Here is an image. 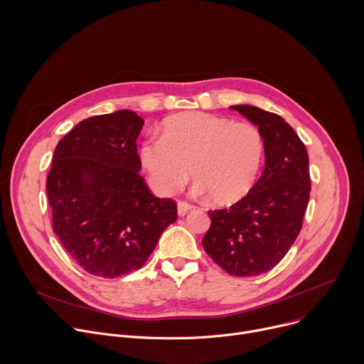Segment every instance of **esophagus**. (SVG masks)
I'll list each match as a JSON object with an SVG mask.
<instances>
[{
	"label": "esophagus",
	"mask_w": 364,
	"mask_h": 364,
	"mask_svg": "<svg viewBox=\"0 0 364 364\" xmlns=\"http://www.w3.org/2000/svg\"><path fill=\"white\" fill-rule=\"evenodd\" d=\"M191 209H193V205H191L190 203L184 201V200H180V201L177 203L178 216H184V215H187V212H188V210H191Z\"/></svg>",
	"instance_id": "obj_1"
}]
</instances>
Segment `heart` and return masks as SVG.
Returning a JSON list of instances; mask_svg holds the SVG:
<instances>
[{"label":"heart","mask_w":364,"mask_h":364,"mask_svg":"<svg viewBox=\"0 0 364 364\" xmlns=\"http://www.w3.org/2000/svg\"><path fill=\"white\" fill-rule=\"evenodd\" d=\"M265 139L257 127L210 114H184L167 121L161 138L139 149L142 166L163 194L180 191L188 167L196 190L216 203L242 198L261 171Z\"/></svg>","instance_id":"obj_1"}]
</instances>
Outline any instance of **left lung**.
Here are the masks:
<instances>
[{
	"mask_svg": "<svg viewBox=\"0 0 364 364\" xmlns=\"http://www.w3.org/2000/svg\"><path fill=\"white\" fill-rule=\"evenodd\" d=\"M265 139V168L250 191L228 209L209 210L201 243L233 277H256L281 262L302 228L311 180L304 142L277 114L236 105Z\"/></svg>",
	"mask_w": 364,
	"mask_h": 364,
	"instance_id": "left-lung-1",
	"label": "left lung"
}]
</instances>
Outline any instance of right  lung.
<instances>
[{
  "label": "right lung",
  "mask_w": 364,
  "mask_h": 364,
  "mask_svg": "<svg viewBox=\"0 0 364 364\" xmlns=\"http://www.w3.org/2000/svg\"><path fill=\"white\" fill-rule=\"evenodd\" d=\"M144 121L122 109L79 122L53 155L46 190L53 230L86 272L117 278L139 269L177 203L145 184L136 138Z\"/></svg>",
  "instance_id": "right-lung-1"
}]
</instances>
